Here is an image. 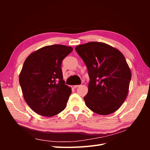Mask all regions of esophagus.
I'll use <instances>...</instances> for the list:
<instances>
[{
    "label": "esophagus",
    "instance_id": "1",
    "mask_svg": "<svg viewBox=\"0 0 150 150\" xmlns=\"http://www.w3.org/2000/svg\"><path fill=\"white\" fill-rule=\"evenodd\" d=\"M77 87H79V85H73V86H71L72 88H77Z\"/></svg>",
    "mask_w": 150,
    "mask_h": 150
}]
</instances>
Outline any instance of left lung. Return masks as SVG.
<instances>
[{
	"instance_id": "1",
	"label": "left lung",
	"mask_w": 150,
	"mask_h": 150,
	"mask_svg": "<svg viewBox=\"0 0 150 150\" xmlns=\"http://www.w3.org/2000/svg\"><path fill=\"white\" fill-rule=\"evenodd\" d=\"M90 77L86 106L101 115L119 109L126 99L132 73L123 54L109 44L90 42L75 47Z\"/></svg>"
}]
</instances>
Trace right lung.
Here are the masks:
<instances>
[{
  "label": "right lung",
  "instance_id": "add662e5",
  "mask_svg": "<svg viewBox=\"0 0 150 150\" xmlns=\"http://www.w3.org/2000/svg\"><path fill=\"white\" fill-rule=\"evenodd\" d=\"M73 50L60 44L46 46L25 60L19 83L25 101L35 113L50 117L66 108L71 89L64 84L61 64Z\"/></svg>",
  "mask_w": 150,
  "mask_h": 150
}]
</instances>
